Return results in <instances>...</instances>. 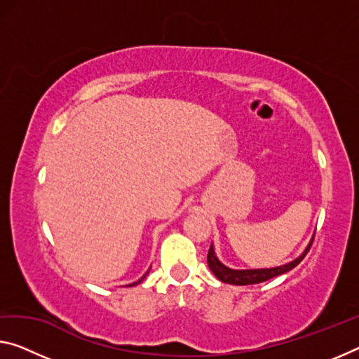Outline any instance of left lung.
Returning <instances> with one entry per match:
<instances>
[{
  "label": "left lung",
  "mask_w": 359,
  "mask_h": 359,
  "mask_svg": "<svg viewBox=\"0 0 359 359\" xmlns=\"http://www.w3.org/2000/svg\"><path fill=\"white\" fill-rule=\"evenodd\" d=\"M311 244H313V239H311L310 244H308L305 252H303L299 258H295V260H292L290 263L280 264V266H276V268H262V269H233V268H228L218 260L213 245H210V250H208L207 263H208V268L212 269V273L217 276V278L222 280V283L234 284V285L260 284V283H264V280L273 279V278H276V276L284 274V273L290 271V269H294L297 264H299L303 260V258H305L308 250H310Z\"/></svg>",
  "instance_id": "8db88e82"
}]
</instances>
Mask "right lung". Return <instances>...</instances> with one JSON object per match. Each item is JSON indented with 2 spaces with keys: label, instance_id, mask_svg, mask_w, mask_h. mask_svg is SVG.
Segmentation results:
<instances>
[{
  "label": "right lung",
  "instance_id": "obj_1",
  "mask_svg": "<svg viewBox=\"0 0 359 359\" xmlns=\"http://www.w3.org/2000/svg\"><path fill=\"white\" fill-rule=\"evenodd\" d=\"M147 273H149V271H147ZM147 273H146V274H147ZM146 274H144V276H142V278H141V279H137V280H136V283H133V284H130V287H133V285H137V284H140V283H142V280H144V278H146Z\"/></svg>",
  "mask_w": 359,
  "mask_h": 359
}]
</instances>
